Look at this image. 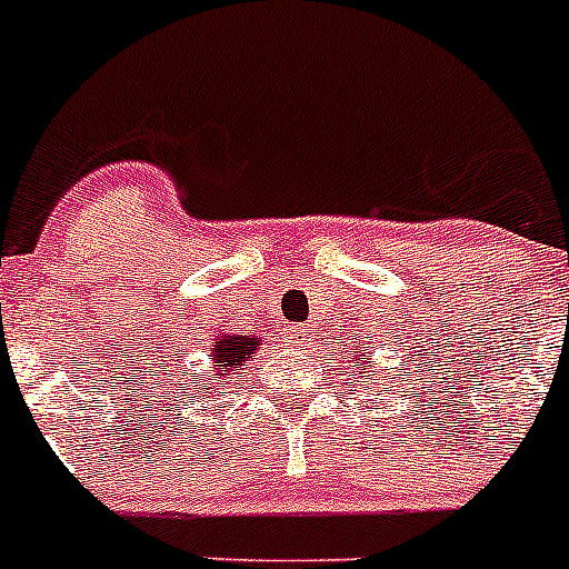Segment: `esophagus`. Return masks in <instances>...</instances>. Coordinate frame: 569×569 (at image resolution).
<instances>
[{
  "instance_id": "34e87169",
  "label": "esophagus",
  "mask_w": 569,
  "mask_h": 569,
  "mask_svg": "<svg viewBox=\"0 0 569 569\" xmlns=\"http://www.w3.org/2000/svg\"><path fill=\"white\" fill-rule=\"evenodd\" d=\"M286 339H289V345H297V348H302V345L311 342V328L309 326L286 328Z\"/></svg>"
}]
</instances>
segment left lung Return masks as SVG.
Instances as JSON below:
<instances>
[{"label":"left lung","mask_w":569,"mask_h":569,"mask_svg":"<svg viewBox=\"0 0 569 569\" xmlns=\"http://www.w3.org/2000/svg\"><path fill=\"white\" fill-rule=\"evenodd\" d=\"M348 368L353 370V376L368 373L370 379H376V376H379V370H373V368H370V362H365V353L359 348L348 350Z\"/></svg>","instance_id":"8db88e82"}]
</instances>
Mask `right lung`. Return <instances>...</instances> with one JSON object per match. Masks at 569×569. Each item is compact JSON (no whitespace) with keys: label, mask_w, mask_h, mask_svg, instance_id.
Returning a JSON list of instances; mask_svg holds the SVG:
<instances>
[{"label":"right lung","mask_w":569,"mask_h":569,"mask_svg":"<svg viewBox=\"0 0 569 569\" xmlns=\"http://www.w3.org/2000/svg\"><path fill=\"white\" fill-rule=\"evenodd\" d=\"M260 345H263V339L254 337V333H232L227 331V328H221L219 337H212L210 342V381H207L204 376H201L199 381H193V385H190L193 396L221 390V385L236 379L238 370H243V362H249L252 353H258Z\"/></svg>","instance_id":"right-lung-1"}]
</instances>
